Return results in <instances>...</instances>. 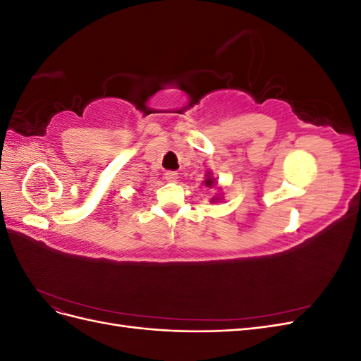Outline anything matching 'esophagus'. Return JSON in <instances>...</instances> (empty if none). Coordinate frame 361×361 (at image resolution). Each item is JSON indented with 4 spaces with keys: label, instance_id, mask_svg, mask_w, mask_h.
Wrapping results in <instances>:
<instances>
[{
    "label": "esophagus",
    "instance_id": "34e87169",
    "mask_svg": "<svg viewBox=\"0 0 361 361\" xmlns=\"http://www.w3.org/2000/svg\"><path fill=\"white\" fill-rule=\"evenodd\" d=\"M166 179H167L169 182H176V180H178V173L173 171V170L166 171Z\"/></svg>",
    "mask_w": 361,
    "mask_h": 361
}]
</instances>
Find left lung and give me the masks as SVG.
<instances>
[{"label": "left lung", "instance_id": "obj_1", "mask_svg": "<svg viewBox=\"0 0 361 361\" xmlns=\"http://www.w3.org/2000/svg\"><path fill=\"white\" fill-rule=\"evenodd\" d=\"M204 183H206V187H212V185H214V179H211V178H207V179L204 180Z\"/></svg>", "mask_w": 361, "mask_h": 361}]
</instances>
